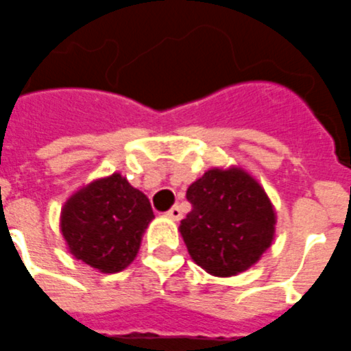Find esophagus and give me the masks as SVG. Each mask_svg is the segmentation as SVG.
Masks as SVG:
<instances>
[{"instance_id": "1", "label": "esophagus", "mask_w": 351, "mask_h": 351, "mask_svg": "<svg viewBox=\"0 0 351 351\" xmlns=\"http://www.w3.org/2000/svg\"><path fill=\"white\" fill-rule=\"evenodd\" d=\"M166 215H167V217H169V219H173V221H180V219L184 217V213H182V208H180L178 205L173 206V208L169 210V212H167Z\"/></svg>"}]
</instances>
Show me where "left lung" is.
<instances>
[{"label":"left lung","instance_id":"8db88e82","mask_svg":"<svg viewBox=\"0 0 351 351\" xmlns=\"http://www.w3.org/2000/svg\"><path fill=\"white\" fill-rule=\"evenodd\" d=\"M187 199L193 210L178 230L194 263L210 276H239L272 245L276 208L243 167H212L191 184Z\"/></svg>","mask_w":351,"mask_h":351}]
</instances>
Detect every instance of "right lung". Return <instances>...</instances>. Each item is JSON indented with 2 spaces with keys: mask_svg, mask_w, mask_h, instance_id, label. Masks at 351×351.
<instances>
[{
  "mask_svg": "<svg viewBox=\"0 0 351 351\" xmlns=\"http://www.w3.org/2000/svg\"><path fill=\"white\" fill-rule=\"evenodd\" d=\"M150 199L120 173L75 191L62 208L60 231L75 260L102 274L129 267L154 221Z\"/></svg>",
  "mask_w": 351,
  "mask_h": 351,
  "instance_id": "obj_1",
  "label": "right lung"
}]
</instances>
